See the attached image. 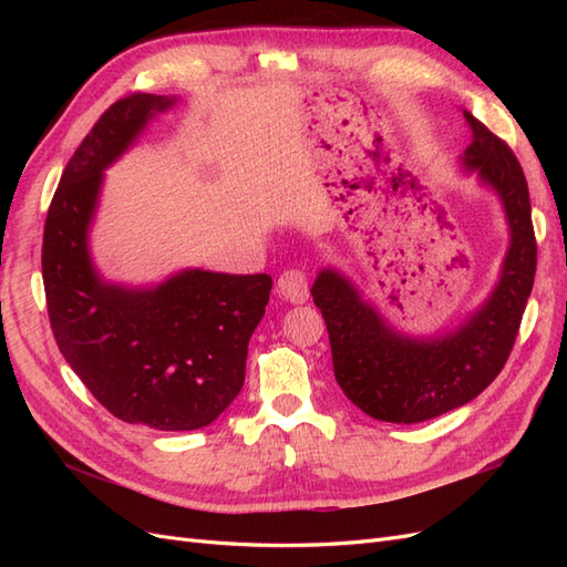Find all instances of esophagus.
Wrapping results in <instances>:
<instances>
[{
    "mask_svg": "<svg viewBox=\"0 0 567 567\" xmlns=\"http://www.w3.org/2000/svg\"><path fill=\"white\" fill-rule=\"evenodd\" d=\"M279 293L288 302L302 305L307 300V296H310V286H307L305 271H300V269H286L281 277H279Z\"/></svg>",
    "mask_w": 567,
    "mask_h": 567,
    "instance_id": "1",
    "label": "esophagus"
}]
</instances>
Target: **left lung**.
<instances>
[{
  "label": "left lung",
  "instance_id": "obj_1",
  "mask_svg": "<svg viewBox=\"0 0 567 567\" xmlns=\"http://www.w3.org/2000/svg\"><path fill=\"white\" fill-rule=\"evenodd\" d=\"M463 117L473 142L458 163L499 196L508 225L499 281L485 302L452 331L409 336L390 326L338 269H321L312 284L329 329L336 381L375 421L421 423L475 400L504 369L535 284L537 244L523 167L477 117L468 111Z\"/></svg>",
  "mask_w": 567,
  "mask_h": 567
}]
</instances>
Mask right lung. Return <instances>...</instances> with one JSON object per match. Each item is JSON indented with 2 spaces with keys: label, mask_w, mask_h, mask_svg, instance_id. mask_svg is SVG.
Here are the masks:
<instances>
[{
  "label": "right lung",
  "mask_w": 567,
  "mask_h": 567,
  "mask_svg": "<svg viewBox=\"0 0 567 567\" xmlns=\"http://www.w3.org/2000/svg\"><path fill=\"white\" fill-rule=\"evenodd\" d=\"M175 101L132 94L96 120L49 205L42 279L61 354L115 419L196 431L244 388L271 277L182 269L156 286H125L101 277L90 250L104 169Z\"/></svg>",
  "instance_id": "add662e5"
}]
</instances>
